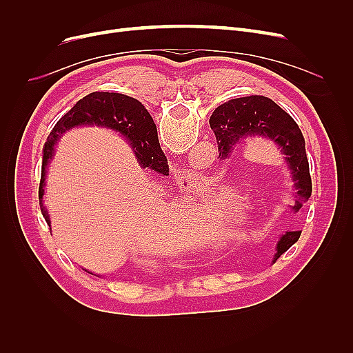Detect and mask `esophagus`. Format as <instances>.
Returning <instances> with one entry per match:
<instances>
[{"label": "esophagus", "instance_id": "esophagus-1", "mask_svg": "<svg viewBox=\"0 0 353 353\" xmlns=\"http://www.w3.org/2000/svg\"><path fill=\"white\" fill-rule=\"evenodd\" d=\"M181 170H184V169H181ZM183 175H184V176L187 175V170H185V172H183Z\"/></svg>", "mask_w": 353, "mask_h": 353}]
</instances>
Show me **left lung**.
I'll use <instances>...</instances> for the list:
<instances>
[{"mask_svg":"<svg viewBox=\"0 0 353 353\" xmlns=\"http://www.w3.org/2000/svg\"><path fill=\"white\" fill-rule=\"evenodd\" d=\"M210 128L216 135L219 157H230L232 147L248 137H262L272 141L284 156L294 185L293 212H299L311 197L312 181L309 174L305 138L293 117L279 104L263 95L234 99L213 110ZM301 231H287L283 234L274 262L299 240Z\"/></svg>","mask_w":353,"mask_h":353,"instance_id":"obj_1","label":"left lung"}]
</instances>
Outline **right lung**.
<instances>
[{"mask_svg": "<svg viewBox=\"0 0 353 353\" xmlns=\"http://www.w3.org/2000/svg\"><path fill=\"white\" fill-rule=\"evenodd\" d=\"M101 126L109 128L125 137L132 147L134 154L143 169H152L157 174L169 175L168 159L162 152L157 138V130L153 117L144 105L125 94L95 91L79 100L73 108L60 117L52 128L42 156V170L39 181V206L50 225L48 210L44 206V187L47 169L54 156L56 144L61 135L77 126Z\"/></svg>", "mask_w": 353, "mask_h": 353, "instance_id": "obj_1", "label": "right lung"}]
</instances>
